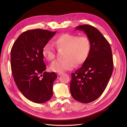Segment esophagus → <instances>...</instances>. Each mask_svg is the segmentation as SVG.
Returning a JSON list of instances; mask_svg holds the SVG:
<instances>
[{"label": "esophagus", "instance_id": "obj_1", "mask_svg": "<svg viewBox=\"0 0 127 127\" xmlns=\"http://www.w3.org/2000/svg\"><path fill=\"white\" fill-rule=\"evenodd\" d=\"M62 74H63V73H61V72H59V73H57V75H58V76H60V75H61Z\"/></svg>", "mask_w": 127, "mask_h": 127}]
</instances>
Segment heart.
I'll return each mask as SVG.
<instances>
[{"label":"heart","instance_id":"obj_1","mask_svg":"<svg viewBox=\"0 0 127 127\" xmlns=\"http://www.w3.org/2000/svg\"><path fill=\"white\" fill-rule=\"evenodd\" d=\"M54 44L58 50H64L61 61H56L50 65V69L56 72H62L79 66L86 60L91 50V43L86 36L79 37L69 33L62 34L55 39ZM43 55L48 61L55 58V52L53 47L46 44L43 47Z\"/></svg>","mask_w":127,"mask_h":127}]
</instances>
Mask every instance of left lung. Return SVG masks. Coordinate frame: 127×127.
Here are the masks:
<instances>
[{
  "label": "left lung",
  "mask_w": 127,
  "mask_h": 127,
  "mask_svg": "<svg viewBox=\"0 0 127 127\" xmlns=\"http://www.w3.org/2000/svg\"><path fill=\"white\" fill-rule=\"evenodd\" d=\"M75 30L86 33L91 43V50L82 66L71 74L70 92L74 99L87 103L97 99L109 81L114 68L112 49L109 43L94 27L80 25Z\"/></svg>",
  "instance_id": "1"
}]
</instances>
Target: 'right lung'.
I'll use <instances>...</instances> for the list:
<instances>
[{
    "label": "right lung",
    "mask_w": 127,
    "mask_h": 127,
    "mask_svg": "<svg viewBox=\"0 0 127 127\" xmlns=\"http://www.w3.org/2000/svg\"><path fill=\"white\" fill-rule=\"evenodd\" d=\"M56 32L42 29L23 32L11 50V68L14 80L24 96L37 103H42L53 96L55 72H47L43 49Z\"/></svg>",
    "instance_id": "1"
}]
</instances>
